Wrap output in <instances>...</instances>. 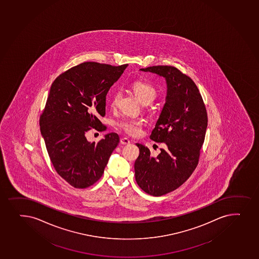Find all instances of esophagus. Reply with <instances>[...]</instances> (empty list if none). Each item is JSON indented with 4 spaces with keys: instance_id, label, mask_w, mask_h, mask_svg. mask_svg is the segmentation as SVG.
Instances as JSON below:
<instances>
[{
    "instance_id": "obj_1",
    "label": "esophagus",
    "mask_w": 259,
    "mask_h": 259,
    "mask_svg": "<svg viewBox=\"0 0 259 259\" xmlns=\"http://www.w3.org/2000/svg\"><path fill=\"white\" fill-rule=\"evenodd\" d=\"M120 142L123 145H129L130 144V140L126 139V138H122V139H120Z\"/></svg>"
}]
</instances>
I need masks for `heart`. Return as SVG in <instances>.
<instances>
[{
    "mask_svg": "<svg viewBox=\"0 0 259 259\" xmlns=\"http://www.w3.org/2000/svg\"><path fill=\"white\" fill-rule=\"evenodd\" d=\"M132 89L142 103H147V102L151 103L156 98V95H157L156 87L147 81H134L132 84ZM120 98V92H114L111 98L112 107L117 105ZM116 125L130 136H138L142 132L143 121L139 119L123 118L117 121Z\"/></svg>",
    "mask_w": 259,
    "mask_h": 259,
    "instance_id": "heart-1",
    "label": "heart"
}]
</instances>
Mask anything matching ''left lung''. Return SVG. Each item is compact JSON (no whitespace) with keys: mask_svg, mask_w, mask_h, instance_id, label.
<instances>
[{"mask_svg":"<svg viewBox=\"0 0 259 259\" xmlns=\"http://www.w3.org/2000/svg\"><path fill=\"white\" fill-rule=\"evenodd\" d=\"M166 78V103L150 139L163 143L156 157L140 144L135 180L148 194L159 197L177 189L192 176L200 157L208 116L199 90L189 76L172 66L141 68Z\"/></svg>","mask_w":259,"mask_h":259,"instance_id":"left-lung-1","label":"left lung"}]
</instances>
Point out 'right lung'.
<instances>
[{
	"mask_svg": "<svg viewBox=\"0 0 259 259\" xmlns=\"http://www.w3.org/2000/svg\"><path fill=\"white\" fill-rule=\"evenodd\" d=\"M127 65L87 61L61 73L51 85L40 130L55 169L74 188L96 183L119 144L115 133L97 144L88 142L85 134L92 128L105 131L99 118L105 116L106 95Z\"/></svg>",
	"mask_w": 259,
	"mask_h": 259,
	"instance_id": "right-lung-1",
	"label": "right lung"
}]
</instances>
